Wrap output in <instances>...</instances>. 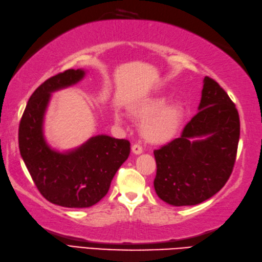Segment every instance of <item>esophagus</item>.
Instances as JSON below:
<instances>
[{
    "instance_id": "1",
    "label": "esophagus",
    "mask_w": 262,
    "mask_h": 262,
    "mask_svg": "<svg viewBox=\"0 0 262 262\" xmlns=\"http://www.w3.org/2000/svg\"><path fill=\"white\" fill-rule=\"evenodd\" d=\"M142 151H143V148H142L139 143H135V144H133V146H132V152H133V154L140 155V154H142Z\"/></svg>"
}]
</instances>
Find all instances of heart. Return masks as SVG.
<instances>
[{
	"label": "heart",
	"instance_id": "1",
	"mask_svg": "<svg viewBox=\"0 0 262 262\" xmlns=\"http://www.w3.org/2000/svg\"><path fill=\"white\" fill-rule=\"evenodd\" d=\"M162 97H152L140 103L135 108V116L142 121L141 136L146 141L160 144L170 141L177 133L182 123L183 107L178 102H170L165 105ZM115 121L121 123L119 113L115 114Z\"/></svg>",
	"mask_w": 262,
	"mask_h": 262
}]
</instances>
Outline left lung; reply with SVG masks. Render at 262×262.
Listing matches in <instances>:
<instances>
[{
	"label": "left lung",
	"mask_w": 262,
	"mask_h": 262,
	"mask_svg": "<svg viewBox=\"0 0 262 262\" xmlns=\"http://www.w3.org/2000/svg\"><path fill=\"white\" fill-rule=\"evenodd\" d=\"M199 110L182 136L154 151L155 190L170 205H196L211 199L233 171L240 138L235 104L206 76ZM200 136L207 138L194 139Z\"/></svg>",
	"instance_id": "8db88e82"
}]
</instances>
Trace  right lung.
I'll return each instance as SVG.
<instances>
[{"label":"right lung","instance_id":"right-lung-1","mask_svg":"<svg viewBox=\"0 0 262 262\" xmlns=\"http://www.w3.org/2000/svg\"><path fill=\"white\" fill-rule=\"evenodd\" d=\"M84 71L68 69L48 78L32 93L19 125V149L34 185L52 204L90 207L107 194L114 175L130 155L125 139L96 136L68 154L51 150L42 120L50 93L77 83Z\"/></svg>","mask_w":262,"mask_h":262}]
</instances>
